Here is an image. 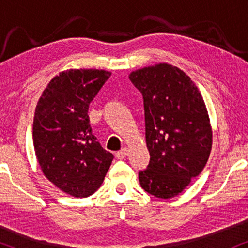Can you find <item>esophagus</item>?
<instances>
[{"mask_svg": "<svg viewBox=\"0 0 248 248\" xmlns=\"http://www.w3.org/2000/svg\"><path fill=\"white\" fill-rule=\"evenodd\" d=\"M127 155H128V150L126 148H124V149H122V150L117 151L116 154H115V157H116L117 159H124Z\"/></svg>", "mask_w": 248, "mask_h": 248, "instance_id": "obj_1", "label": "esophagus"}]
</instances>
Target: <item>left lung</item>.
I'll return each instance as SVG.
<instances>
[{
    "instance_id": "8db88e82",
    "label": "left lung",
    "mask_w": 248,
    "mask_h": 248,
    "mask_svg": "<svg viewBox=\"0 0 248 248\" xmlns=\"http://www.w3.org/2000/svg\"><path fill=\"white\" fill-rule=\"evenodd\" d=\"M131 82L143 97L147 169L141 187L170 199L201 174L212 147L208 110L198 87L178 67L161 63L133 71Z\"/></svg>"
}]
</instances>
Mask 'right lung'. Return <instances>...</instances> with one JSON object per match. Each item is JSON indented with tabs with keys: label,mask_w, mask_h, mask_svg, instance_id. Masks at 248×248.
I'll return each instance as SVG.
<instances>
[{
	"label": "right lung",
	"mask_w": 248,
	"mask_h": 248,
	"mask_svg": "<svg viewBox=\"0 0 248 248\" xmlns=\"http://www.w3.org/2000/svg\"><path fill=\"white\" fill-rule=\"evenodd\" d=\"M105 70H67L53 78L39 98L32 139L37 160L49 182L74 198L93 194L114 155L93 134L88 109L109 79Z\"/></svg>",
	"instance_id": "add662e5"
}]
</instances>
